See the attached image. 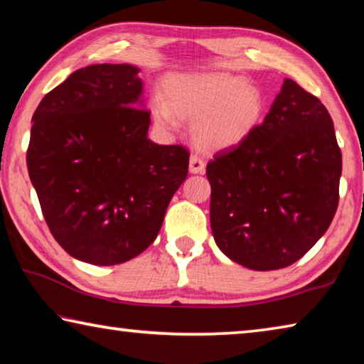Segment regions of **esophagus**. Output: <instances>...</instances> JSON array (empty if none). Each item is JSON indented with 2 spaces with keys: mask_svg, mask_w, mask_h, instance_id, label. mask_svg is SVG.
I'll use <instances>...</instances> for the list:
<instances>
[{
  "mask_svg": "<svg viewBox=\"0 0 364 364\" xmlns=\"http://www.w3.org/2000/svg\"><path fill=\"white\" fill-rule=\"evenodd\" d=\"M189 171L191 173H204L205 171V162L196 154L189 159Z\"/></svg>",
  "mask_w": 364,
  "mask_h": 364,
  "instance_id": "obj_1",
  "label": "esophagus"
}]
</instances>
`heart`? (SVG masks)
<instances>
[{
    "label": "heart",
    "mask_w": 364,
    "mask_h": 364,
    "mask_svg": "<svg viewBox=\"0 0 364 364\" xmlns=\"http://www.w3.org/2000/svg\"><path fill=\"white\" fill-rule=\"evenodd\" d=\"M165 97H151V114L162 130H175L178 117L193 119L191 136L204 151L241 144L260 125L264 96L242 77L230 73H180L167 78Z\"/></svg>",
    "instance_id": "obj_1"
}]
</instances>
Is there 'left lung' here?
I'll list each match as a JSON object with an SVG mask.
<instances>
[{"instance_id":"obj_1","label":"left lung","mask_w":364,"mask_h":364,"mask_svg":"<svg viewBox=\"0 0 364 364\" xmlns=\"http://www.w3.org/2000/svg\"><path fill=\"white\" fill-rule=\"evenodd\" d=\"M341 173L328 109L286 78L262 125L207 164L215 242L245 268L289 267L329 228Z\"/></svg>"}]
</instances>
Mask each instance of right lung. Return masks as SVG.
<instances>
[{
  "instance_id": "1",
  "label": "right lung",
  "mask_w": 364,
  "mask_h": 364,
  "mask_svg": "<svg viewBox=\"0 0 364 364\" xmlns=\"http://www.w3.org/2000/svg\"><path fill=\"white\" fill-rule=\"evenodd\" d=\"M132 64L78 69L32 117L30 181L49 231L80 262L110 267L154 242L189 152L147 138L143 80Z\"/></svg>"
}]
</instances>
